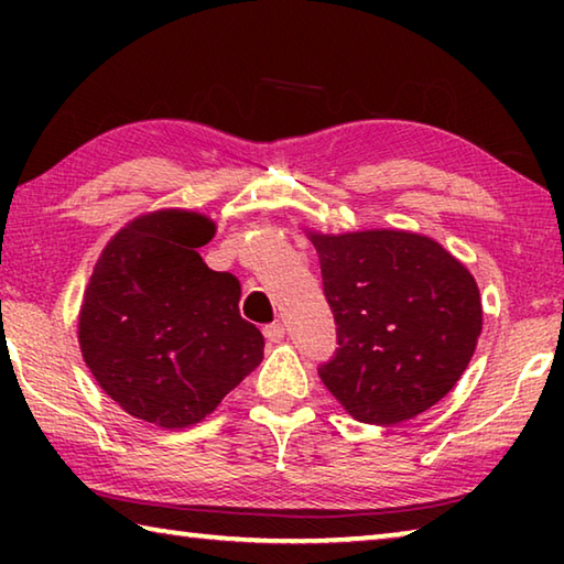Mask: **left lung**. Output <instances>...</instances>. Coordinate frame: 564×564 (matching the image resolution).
Returning a JSON list of instances; mask_svg holds the SVG:
<instances>
[{
  "instance_id": "obj_1",
  "label": "left lung",
  "mask_w": 564,
  "mask_h": 564,
  "mask_svg": "<svg viewBox=\"0 0 564 564\" xmlns=\"http://www.w3.org/2000/svg\"><path fill=\"white\" fill-rule=\"evenodd\" d=\"M212 238L214 224L198 214L139 218L104 248L84 293V360L107 395L147 423H198L263 358L236 275L198 256Z\"/></svg>"
}]
</instances>
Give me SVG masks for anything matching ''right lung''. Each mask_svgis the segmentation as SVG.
<instances>
[{"instance_id":"right-lung-1","label":"right lung","mask_w":564,"mask_h":564,"mask_svg":"<svg viewBox=\"0 0 564 564\" xmlns=\"http://www.w3.org/2000/svg\"><path fill=\"white\" fill-rule=\"evenodd\" d=\"M336 350L318 376L348 413L395 425L451 393L482 330L475 279L431 238H316Z\"/></svg>"}]
</instances>
